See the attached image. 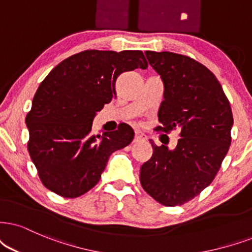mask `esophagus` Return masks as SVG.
Instances as JSON below:
<instances>
[{"label":"esophagus","instance_id":"obj_1","mask_svg":"<svg viewBox=\"0 0 252 252\" xmlns=\"http://www.w3.org/2000/svg\"><path fill=\"white\" fill-rule=\"evenodd\" d=\"M146 139V137L144 133L139 132V131H136L135 132V137H133V142H139V141H144Z\"/></svg>","mask_w":252,"mask_h":252}]
</instances>
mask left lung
<instances>
[{
    "instance_id": "obj_1",
    "label": "left lung",
    "mask_w": 252,
    "mask_h": 252,
    "mask_svg": "<svg viewBox=\"0 0 252 252\" xmlns=\"http://www.w3.org/2000/svg\"><path fill=\"white\" fill-rule=\"evenodd\" d=\"M145 56L164 85L158 129H178L180 138L174 149L150 139L154 152L139 179L156 201L181 206L211 185L220 170L231 143L232 111L222 86L202 63L166 51Z\"/></svg>"
}]
</instances>
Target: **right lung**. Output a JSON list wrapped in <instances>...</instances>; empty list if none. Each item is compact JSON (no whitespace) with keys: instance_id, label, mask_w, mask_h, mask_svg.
<instances>
[{"instance_id":"add662e5","label":"right lung","mask_w":252,"mask_h":252,"mask_svg":"<svg viewBox=\"0 0 252 252\" xmlns=\"http://www.w3.org/2000/svg\"><path fill=\"white\" fill-rule=\"evenodd\" d=\"M148 67L142 51L87 50L63 60L41 81L25 124L28 150L41 183L63 197L98 183L110 155L132 142L128 124L93 135L94 117L116 96L121 73Z\"/></svg>"}]
</instances>
